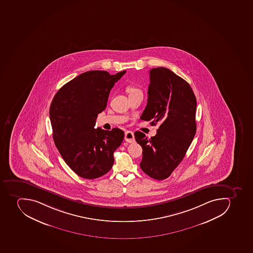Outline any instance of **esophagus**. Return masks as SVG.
<instances>
[{"label":"esophagus","mask_w":253,"mask_h":253,"mask_svg":"<svg viewBox=\"0 0 253 253\" xmlns=\"http://www.w3.org/2000/svg\"><path fill=\"white\" fill-rule=\"evenodd\" d=\"M125 140L127 142H134V135L133 132L130 130H127L125 132Z\"/></svg>","instance_id":"1"}]
</instances>
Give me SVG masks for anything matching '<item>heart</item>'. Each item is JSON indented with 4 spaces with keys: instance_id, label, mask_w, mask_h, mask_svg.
Masks as SVG:
<instances>
[{
    "instance_id": "1",
    "label": "heart",
    "mask_w": 253,
    "mask_h": 253,
    "mask_svg": "<svg viewBox=\"0 0 253 253\" xmlns=\"http://www.w3.org/2000/svg\"><path fill=\"white\" fill-rule=\"evenodd\" d=\"M126 90L129 93V96L134 95L138 93H142L141 89L134 85H128L126 86Z\"/></svg>"
}]
</instances>
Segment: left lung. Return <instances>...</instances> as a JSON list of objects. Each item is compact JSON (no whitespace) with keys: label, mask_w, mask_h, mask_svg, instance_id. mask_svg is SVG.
Instances as JSON below:
<instances>
[{"label":"left lung","mask_w":253,"mask_h":253,"mask_svg":"<svg viewBox=\"0 0 253 253\" xmlns=\"http://www.w3.org/2000/svg\"><path fill=\"white\" fill-rule=\"evenodd\" d=\"M150 82L140 119L160 127L151 138L140 131L134 133V138L142 148L141 169L163 180L180 164L195 137L196 98L189 84L169 69H151Z\"/></svg>","instance_id":"8db88e82"}]
</instances>
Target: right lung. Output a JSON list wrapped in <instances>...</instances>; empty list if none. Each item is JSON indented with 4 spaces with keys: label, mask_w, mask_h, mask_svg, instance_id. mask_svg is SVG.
Instances as JSON below:
<instances>
[{
    "label": "right lung",
    "mask_w": 253,
    "mask_h": 253,
    "mask_svg": "<svg viewBox=\"0 0 253 253\" xmlns=\"http://www.w3.org/2000/svg\"><path fill=\"white\" fill-rule=\"evenodd\" d=\"M125 73H83L65 84L52 101L53 141L64 161L82 178H99L111 170L113 154L124 140L122 129L105 130L94 126L106 107L111 89Z\"/></svg>",
    "instance_id": "right-lung-1"
}]
</instances>
